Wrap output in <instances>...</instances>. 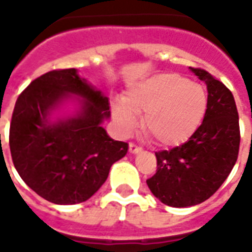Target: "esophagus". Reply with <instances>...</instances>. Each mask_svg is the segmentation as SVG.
I'll return each instance as SVG.
<instances>
[{
    "label": "esophagus",
    "instance_id": "1",
    "mask_svg": "<svg viewBox=\"0 0 252 252\" xmlns=\"http://www.w3.org/2000/svg\"><path fill=\"white\" fill-rule=\"evenodd\" d=\"M129 152L130 153H138V152H141V148L136 145L134 142H129Z\"/></svg>",
    "mask_w": 252,
    "mask_h": 252
}]
</instances>
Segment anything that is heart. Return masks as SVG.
<instances>
[{"label":"heart","instance_id":"b5f03b06","mask_svg":"<svg viewBox=\"0 0 252 252\" xmlns=\"http://www.w3.org/2000/svg\"><path fill=\"white\" fill-rule=\"evenodd\" d=\"M207 110V96L201 86L187 82L175 73L150 77L128 90L124 102L112 106V115L123 134L142 128L159 145H179L197 129Z\"/></svg>","mask_w":252,"mask_h":252}]
</instances>
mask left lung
Segmentation results:
<instances>
[{
	"label": "left lung",
	"mask_w": 252,
	"mask_h": 252,
	"mask_svg": "<svg viewBox=\"0 0 252 252\" xmlns=\"http://www.w3.org/2000/svg\"><path fill=\"white\" fill-rule=\"evenodd\" d=\"M189 69L207 84L203 123L188 141L156 153L157 171L146 180L158 200L176 208L203 203L221 187L237 162L241 142L231 91L207 70Z\"/></svg>",
	"instance_id": "left-lung-1"
}]
</instances>
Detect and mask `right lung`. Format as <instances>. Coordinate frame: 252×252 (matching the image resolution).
<instances>
[{"label":"right lung","instance_id":"obj_1","mask_svg":"<svg viewBox=\"0 0 252 252\" xmlns=\"http://www.w3.org/2000/svg\"><path fill=\"white\" fill-rule=\"evenodd\" d=\"M69 94L85 100L76 118L48 125L46 116ZM110 103L74 68L33 80L18 96L10 123L13 163L27 186L53 204L86 201L106 182L111 166L128 152L103 128Z\"/></svg>","mask_w":252,"mask_h":252}]
</instances>
